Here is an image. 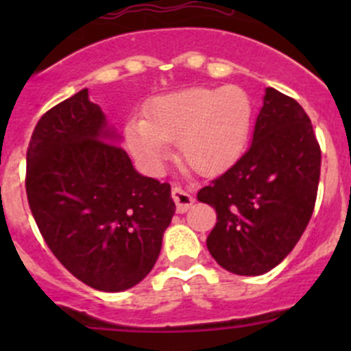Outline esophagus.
Returning a JSON list of instances; mask_svg holds the SVG:
<instances>
[{"instance_id":"esophagus-1","label":"esophagus","mask_w":351,"mask_h":351,"mask_svg":"<svg viewBox=\"0 0 351 351\" xmlns=\"http://www.w3.org/2000/svg\"><path fill=\"white\" fill-rule=\"evenodd\" d=\"M171 198L176 204V212L178 214H183V212H186L193 205V197L190 193H186L185 190L178 189V186H173Z\"/></svg>"}]
</instances>
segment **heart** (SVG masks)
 Masks as SVG:
<instances>
[{
  "label": "heart",
  "mask_w": 351,
  "mask_h": 351,
  "mask_svg": "<svg viewBox=\"0 0 351 351\" xmlns=\"http://www.w3.org/2000/svg\"><path fill=\"white\" fill-rule=\"evenodd\" d=\"M253 115V100L243 88H186L156 97L146 119H130L125 144L146 171L158 173L168 143L178 141L180 161L200 175H212L241 154Z\"/></svg>",
  "instance_id": "1"
}]
</instances>
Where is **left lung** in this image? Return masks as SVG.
Segmentation results:
<instances>
[{
	"instance_id": "left-lung-1",
	"label": "left lung",
	"mask_w": 351,
	"mask_h": 351,
	"mask_svg": "<svg viewBox=\"0 0 351 351\" xmlns=\"http://www.w3.org/2000/svg\"><path fill=\"white\" fill-rule=\"evenodd\" d=\"M321 147L309 115L267 88L253 143L228 171L197 193L215 208L212 258L236 275H261L293 250L313 215Z\"/></svg>"
}]
</instances>
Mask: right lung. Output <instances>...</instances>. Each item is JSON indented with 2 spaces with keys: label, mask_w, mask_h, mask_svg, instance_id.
I'll return each mask as SVG.
<instances>
[{
  "label": "right lung",
  "mask_w": 351,
  "mask_h": 351,
  "mask_svg": "<svg viewBox=\"0 0 351 351\" xmlns=\"http://www.w3.org/2000/svg\"><path fill=\"white\" fill-rule=\"evenodd\" d=\"M110 137L88 90L47 110L28 143L25 189L62 267L93 289L120 292L153 270L175 202L169 183L139 175Z\"/></svg>",
  "instance_id": "right-lung-1"
}]
</instances>
